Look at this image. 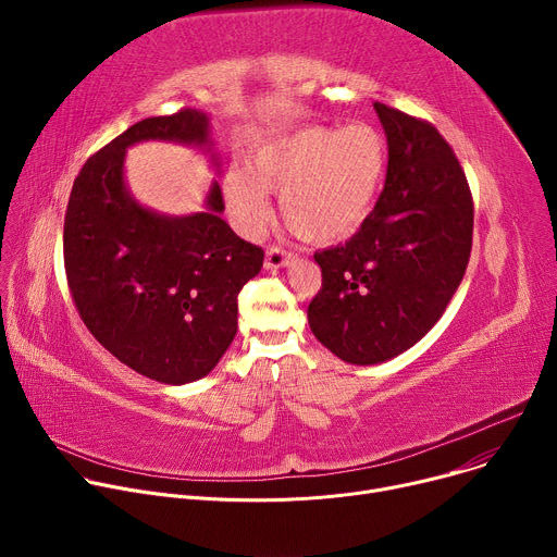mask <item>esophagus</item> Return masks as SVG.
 <instances>
[{
  "label": "esophagus",
  "mask_w": 557,
  "mask_h": 557,
  "mask_svg": "<svg viewBox=\"0 0 557 557\" xmlns=\"http://www.w3.org/2000/svg\"><path fill=\"white\" fill-rule=\"evenodd\" d=\"M290 262H293V256H290L288 251L280 249V247H271V249L267 251V258H264L267 271H277V269H282V267H288Z\"/></svg>",
  "instance_id": "1"
}]
</instances>
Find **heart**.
Masks as SVG:
<instances>
[{
    "label": "heart",
    "instance_id": "heart-1",
    "mask_svg": "<svg viewBox=\"0 0 557 557\" xmlns=\"http://www.w3.org/2000/svg\"><path fill=\"white\" fill-rule=\"evenodd\" d=\"M385 163V140L368 123L304 125L260 145L247 172H231L224 200L237 228L260 235L273 215L269 191L282 194L284 218L297 233L337 243L370 215Z\"/></svg>",
    "mask_w": 557,
    "mask_h": 557
}]
</instances>
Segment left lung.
Wrapping results in <instances>:
<instances>
[{
    "label": "left lung",
    "mask_w": 557,
    "mask_h": 557,
    "mask_svg": "<svg viewBox=\"0 0 557 557\" xmlns=\"http://www.w3.org/2000/svg\"><path fill=\"white\" fill-rule=\"evenodd\" d=\"M387 138L385 187L346 245L314 253L322 288L312 335L346 363L372 366L412 348L441 320L471 253L473 202L438 129L374 103Z\"/></svg>",
    "instance_id": "8db88e82"
}]
</instances>
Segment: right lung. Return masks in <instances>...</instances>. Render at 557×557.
Listing matches in <instances>:
<instances>
[{"label":"right lung","mask_w":557,"mask_h":557,"mask_svg":"<svg viewBox=\"0 0 557 557\" xmlns=\"http://www.w3.org/2000/svg\"><path fill=\"white\" fill-rule=\"evenodd\" d=\"M143 140L209 149V116L185 108L143 119L90 156L70 191L63 262L74 306L95 339L138 374L183 385L207 376L231 346L237 293L260 273L264 251L220 218L224 200L215 181L207 209L191 215L138 205L123 163L125 149Z\"/></svg>","instance_id":"right-lung-1"}]
</instances>
